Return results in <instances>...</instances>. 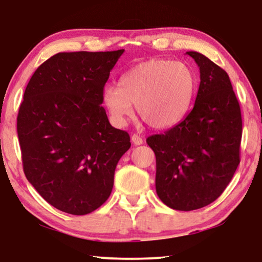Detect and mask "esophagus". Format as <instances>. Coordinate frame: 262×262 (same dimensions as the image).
I'll list each match as a JSON object with an SVG mask.
<instances>
[{"instance_id":"obj_1","label":"esophagus","mask_w":262,"mask_h":262,"mask_svg":"<svg viewBox=\"0 0 262 262\" xmlns=\"http://www.w3.org/2000/svg\"><path fill=\"white\" fill-rule=\"evenodd\" d=\"M131 141L135 145H141V144H143V142H144L141 136H138V135H132L131 136Z\"/></svg>"}]
</instances>
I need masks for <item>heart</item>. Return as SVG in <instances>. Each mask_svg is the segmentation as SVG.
Listing matches in <instances>:
<instances>
[{
	"instance_id": "b5f03b06",
	"label": "heart",
	"mask_w": 262,
	"mask_h": 262,
	"mask_svg": "<svg viewBox=\"0 0 262 262\" xmlns=\"http://www.w3.org/2000/svg\"><path fill=\"white\" fill-rule=\"evenodd\" d=\"M194 92L195 76L191 68L181 62L151 59L125 73L119 85H106L101 99L117 126L126 125L134 105L148 126L168 128L185 117Z\"/></svg>"
}]
</instances>
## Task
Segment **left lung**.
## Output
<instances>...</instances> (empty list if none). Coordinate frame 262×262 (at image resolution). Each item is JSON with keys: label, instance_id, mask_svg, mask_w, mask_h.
<instances>
[{"label": "left lung", "instance_id": "obj_1", "mask_svg": "<svg viewBox=\"0 0 262 262\" xmlns=\"http://www.w3.org/2000/svg\"><path fill=\"white\" fill-rule=\"evenodd\" d=\"M193 110L181 123L146 138L156 156V193L179 211L209 205L231 181L239 163L242 117L228 74L202 53Z\"/></svg>", "mask_w": 262, "mask_h": 262}]
</instances>
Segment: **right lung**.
Returning <instances> with one entry per match:
<instances>
[{
	"label": "right lung",
	"mask_w": 262,
	"mask_h": 262,
	"mask_svg": "<svg viewBox=\"0 0 262 262\" xmlns=\"http://www.w3.org/2000/svg\"><path fill=\"white\" fill-rule=\"evenodd\" d=\"M123 53L59 52L35 70L25 91L16 125L25 175L63 212L82 216L101 206L131 146L127 132L113 127L101 106Z\"/></svg>",
	"instance_id": "add662e5"
}]
</instances>
